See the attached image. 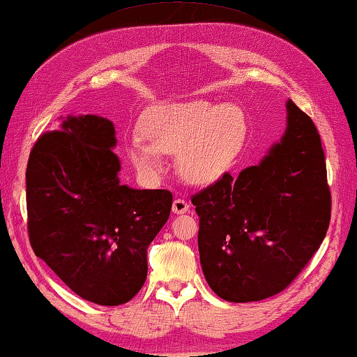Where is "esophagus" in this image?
<instances>
[{"instance_id":"obj_1","label":"esophagus","mask_w":357,"mask_h":357,"mask_svg":"<svg viewBox=\"0 0 357 357\" xmlns=\"http://www.w3.org/2000/svg\"><path fill=\"white\" fill-rule=\"evenodd\" d=\"M188 208H190V204H188L187 202H185V199H182V198L174 199V203H172V213H174V214H183V213H187Z\"/></svg>"}]
</instances>
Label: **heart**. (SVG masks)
<instances>
[{
    "label": "heart",
    "mask_w": 357,
    "mask_h": 357,
    "mask_svg": "<svg viewBox=\"0 0 357 357\" xmlns=\"http://www.w3.org/2000/svg\"><path fill=\"white\" fill-rule=\"evenodd\" d=\"M146 139L130 141L126 154L139 174L158 178L165 155H177L178 172L190 183L218 182L236 164L248 138L242 107L197 99L151 109L141 123Z\"/></svg>",
    "instance_id": "1"
}]
</instances>
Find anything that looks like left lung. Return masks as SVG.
Returning a JSON list of instances; mask_svg holds the SVG:
<instances>
[{"instance_id":"1","label":"left lung","mask_w":357,"mask_h":357,"mask_svg":"<svg viewBox=\"0 0 357 357\" xmlns=\"http://www.w3.org/2000/svg\"><path fill=\"white\" fill-rule=\"evenodd\" d=\"M208 284L227 302L286 289L319 250L330 224L325 154L314 121L286 100V130L257 165L192 198Z\"/></svg>"}]
</instances>
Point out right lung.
I'll return each instance as SVG.
<instances>
[{"mask_svg": "<svg viewBox=\"0 0 357 357\" xmlns=\"http://www.w3.org/2000/svg\"><path fill=\"white\" fill-rule=\"evenodd\" d=\"M26 172L29 237L38 258L82 299L120 305L148 276V247L172 208L169 190L120 183L114 121L60 116Z\"/></svg>", "mask_w": 357, "mask_h": 357, "instance_id": "obj_1", "label": "right lung"}]
</instances>
